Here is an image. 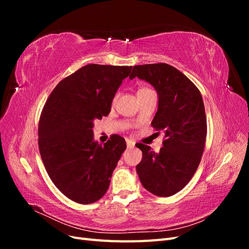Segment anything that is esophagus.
<instances>
[{
  "label": "esophagus",
  "mask_w": 249,
  "mask_h": 249,
  "mask_svg": "<svg viewBox=\"0 0 249 249\" xmlns=\"http://www.w3.org/2000/svg\"><path fill=\"white\" fill-rule=\"evenodd\" d=\"M125 142H126V146H127V148H132V147H134V146H135V142H134L133 140H131V139H126V140H125Z\"/></svg>",
  "instance_id": "34e87169"
}]
</instances>
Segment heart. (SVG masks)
I'll return each instance as SVG.
<instances>
[{"label":"heart","instance_id":"heart-1","mask_svg":"<svg viewBox=\"0 0 249 249\" xmlns=\"http://www.w3.org/2000/svg\"><path fill=\"white\" fill-rule=\"evenodd\" d=\"M148 90H150L149 88H145V87H143V88H140L139 90H138V93H141V92H145V91H148ZM116 97H117V94H115L114 95V97H113V102H114L115 100H116Z\"/></svg>","mask_w":249,"mask_h":249}]
</instances>
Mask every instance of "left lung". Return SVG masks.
<instances>
[{"mask_svg":"<svg viewBox=\"0 0 249 249\" xmlns=\"http://www.w3.org/2000/svg\"><path fill=\"white\" fill-rule=\"evenodd\" d=\"M135 77L157 90L159 105L152 126L165 133L159 153L136 143L142 152L136 170L147 191L168 197L190 182L200 163L207 137L203 101L198 88L169 64L136 65L130 79Z\"/></svg>","mask_w":249,"mask_h":249,"instance_id":"obj_1","label":"left lung"}]
</instances>
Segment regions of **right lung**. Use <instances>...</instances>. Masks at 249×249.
I'll return each instance as SVG.
<instances>
[{"label": "right lung", "mask_w": 249, "mask_h": 249, "mask_svg": "<svg viewBox=\"0 0 249 249\" xmlns=\"http://www.w3.org/2000/svg\"><path fill=\"white\" fill-rule=\"evenodd\" d=\"M132 66L88 64L53 90L38 124V147L54 185L67 198L92 203L107 192L113 170L126 147L112 135L104 145L93 140L95 119L107 116L112 100Z\"/></svg>", "instance_id": "obj_1"}]
</instances>
